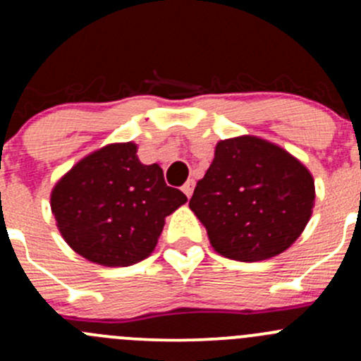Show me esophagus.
<instances>
[{"instance_id":"34e87169","label":"esophagus","mask_w":361,"mask_h":361,"mask_svg":"<svg viewBox=\"0 0 361 361\" xmlns=\"http://www.w3.org/2000/svg\"><path fill=\"white\" fill-rule=\"evenodd\" d=\"M194 187H195L194 180H188L187 183H185L183 187H181V190H183V194L187 195L188 199H190V197H192V194H194Z\"/></svg>"}]
</instances>
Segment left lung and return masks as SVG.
<instances>
[{"instance_id": "8db88e82", "label": "left lung", "mask_w": 361, "mask_h": 361, "mask_svg": "<svg viewBox=\"0 0 361 361\" xmlns=\"http://www.w3.org/2000/svg\"><path fill=\"white\" fill-rule=\"evenodd\" d=\"M211 246L239 262L267 260L302 234L314 206L311 173L255 136L225 140L188 202Z\"/></svg>"}]
</instances>
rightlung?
<instances>
[{"label": "right lung", "instance_id": "right-lung-1", "mask_svg": "<svg viewBox=\"0 0 361 361\" xmlns=\"http://www.w3.org/2000/svg\"><path fill=\"white\" fill-rule=\"evenodd\" d=\"M187 202L157 164L145 166L134 143L108 145L80 160L52 190L61 234L78 255L127 267L152 253L164 218Z\"/></svg>", "mask_w": 361, "mask_h": 361}]
</instances>
